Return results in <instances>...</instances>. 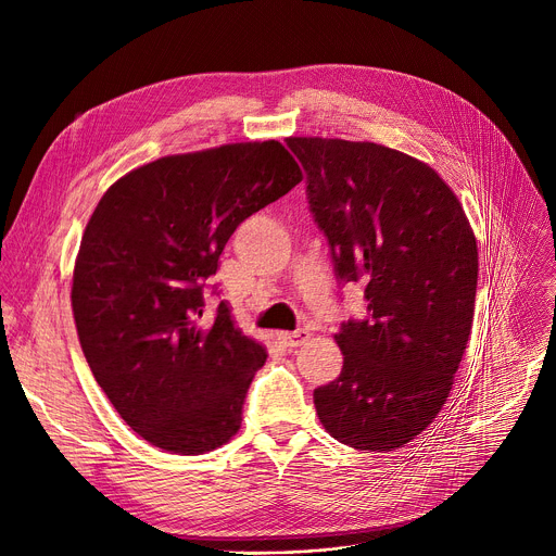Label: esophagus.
I'll return each mask as SVG.
<instances>
[{
    "mask_svg": "<svg viewBox=\"0 0 556 556\" xmlns=\"http://www.w3.org/2000/svg\"><path fill=\"white\" fill-rule=\"evenodd\" d=\"M308 331L306 329H298V331H293V333H281L279 338H281V342L286 344V346H300V344H304L306 340H308Z\"/></svg>",
    "mask_w": 556,
    "mask_h": 556,
    "instance_id": "1",
    "label": "esophagus"
}]
</instances>
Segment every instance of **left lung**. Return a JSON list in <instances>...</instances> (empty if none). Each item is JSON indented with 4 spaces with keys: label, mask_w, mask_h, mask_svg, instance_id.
I'll use <instances>...</instances> for the list:
<instances>
[{
    "label": "left lung",
    "mask_w": 556,
    "mask_h": 556,
    "mask_svg": "<svg viewBox=\"0 0 556 556\" xmlns=\"http://www.w3.org/2000/svg\"><path fill=\"white\" fill-rule=\"evenodd\" d=\"M336 277L363 283L367 315L336 333L342 371L313 392L340 444L388 453L421 434L453 388L471 336L478 245L428 164L371 141L288 137Z\"/></svg>",
    "instance_id": "1"
}]
</instances>
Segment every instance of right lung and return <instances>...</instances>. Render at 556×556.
<instances>
[{"mask_svg":"<svg viewBox=\"0 0 556 556\" xmlns=\"http://www.w3.org/2000/svg\"><path fill=\"white\" fill-rule=\"evenodd\" d=\"M298 182L270 139L160 157L99 200L74 266L76 331L114 410L153 446L202 455L241 428L268 354L227 302L207 315L204 290L233 229Z\"/></svg>","mask_w":556,"mask_h":556,"instance_id":"add662e5","label":"right lung"}]
</instances>
